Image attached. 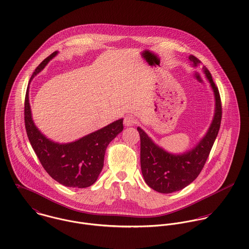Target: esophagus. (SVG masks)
<instances>
[{
  "label": "esophagus",
  "instance_id": "1",
  "mask_svg": "<svg viewBox=\"0 0 249 249\" xmlns=\"http://www.w3.org/2000/svg\"><path fill=\"white\" fill-rule=\"evenodd\" d=\"M124 125H126V126L134 125V124H136V119H135V117H133V116H131V115H127V116L124 117Z\"/></svg>",
  "mask_w": 249,
  "mask_h": 249
}]
</instances>
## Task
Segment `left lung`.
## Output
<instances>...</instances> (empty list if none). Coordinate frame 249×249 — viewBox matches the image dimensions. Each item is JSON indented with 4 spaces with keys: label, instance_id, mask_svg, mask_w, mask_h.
<instances>
[{
    "label": "left lung",
    "instance_id": "8db88e82",
    "mask_svg": "<svg viewBox=\"0 0 249 249\" xmlns=\"http://www.w3.org/2000/svg\"><path fill=\"white\" fill-rule=\"evenodd\" d=\"M189 59L195 67L201 64L194 55H190ZM202 70L213 89L215 109L206 135L193 149L183 154H172L157 145L140 127L137 128L141 141L142 177L145 183L156 192L171 194L191 184L202 171L217 136L222 115L220 96L209 70L205 66Z\"/></svg>",
    "mask_w": 249,
    "mask_h": 249
}]
</instances>
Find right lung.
Returning <instances> with one entry per match:
<instances>
[{"instance_id": "obj_1", "label": "right lung", "mask_w": 249, "mask_h": 249, "mask_svg": "<svg viewBox=\"0 0 249 249\" xmlns=\"http://www.w3.org/2000/svg\"><path fill=\"white\" fill-rule=\"evenodd\" d=\"M56 54L57 52H54L44 59L31 80ZM25 125L29 140L45 171L58 183L71 188H86L97 181L104 167L107 145L124 129L123 119H120L75 142H53L38 130L33 121L29 86L25 98Z\"/></svg>"}]
</instances>
